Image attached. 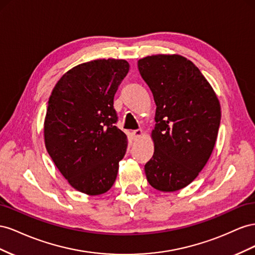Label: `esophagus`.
Returning a JSON list of instances; mask_svg holds the SVG:
<instances>
[{
  "instance_id": "esophagus-1",
  "label": "esophagus",
  "mask_w": 255,
  "mask_h": 255,
  "mask_svg": "<svg viewBox=\"0 0 255 255\" xmlns=\"http://www.w3.org/2000/svg\"><path fill=\"white\" fill-rule=\"evenodd\" d=\"M142 135H143V131L141 129L133 130V131H132V136H133L134 140H139Z\"/></svg>"
}]
</instances>
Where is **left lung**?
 Wrapping results in <instances>:
<instances>
[{"label":"left lung","instance_id":"1","mask_svg":"<svg viewBox=\"0 0 255 255\" xmlns=\"http://www.w3.org/2000/svg\"><path fill=\"white\" fill-rule=\"evenodd\" d=\"M154 96V155L144 170L149 185L162 192L183 189L199 175L214 150L221 120L219 99L200 69L178 54L137 61Z\"/></svg>","mask_w":255,"mask_h":255}]
</instances>
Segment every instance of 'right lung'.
Masks as SVG:
<instances>
[{"instance_id": "add662e5", "label": "right lung", "mask_w": 255, "mask_h": 255, "mask_svg": "<svg viewBox=\"0 0 255 255\" xmlns=\"http://www.w3.org/2000/svg\"><path fill=\"white\" fill-rule=\"evenodd\" d=\"M128 70L125 60L79 64L51 93L43 123L46 148L69 185L82 193H106L118 176L128 141L115 126L113 99Z\"/></svg>"}]
</instances>
